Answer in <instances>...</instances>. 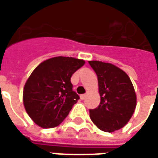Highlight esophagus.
I'll use <instances>...</instances> for the list:
<instances>
[{
	"instance_id": "obj_1",
	"label": "esophagus",
	"mask_w": 158,
	"mask_h": 158,
	"mask_svg": "<svg viewBox=\"0 0 158 158\" xmlns=\"http://www.w3.org/2000/svg\"><path fill=\"white\" fill-rule=\"evenodd\" d=\"M85 97H86V94H82V95H80V98L83 100V99H85Z\"/></svg>"
}]
</instances>
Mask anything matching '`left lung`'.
Wrapping results in <instances>:
<instances>
[{
  "mask_svg": "<svg viewBox=\"0 0 158 158\" xmlns=\"http://www.w3.org/2000/svg\"><path fill=\"white\" fill-rule=\"evenodd\" d=\"M98 76L100 104L89 110L93 124L106 132L123 128L137 106V95L131 80L119 67L110 63L90 60Z\"/></svg>",
  "mask_w": 158,
  "mask_h": 158,
  "instance_id": "1",
  "label": "left lung"
}]
</instances>
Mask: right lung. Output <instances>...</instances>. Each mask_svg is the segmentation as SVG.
I'll list each match as a JSON object with an SVG mask.
<instances>
[{
  "mask_svg": "<svg viewBox=\"0 0 158 158\" xmlns=\"http://www.w3.org/2000/svg\"><path fill=\"white\" fill-rule=\"evenodd\" d=\"M85 63L73 57H53L33 71L23 88V105L40 127H55L69 114L79 99L73 91L71 77Z\"/></svg>",
  "mask_w": 158,
  "mask_h": 158,
  "instance_id": "obj_1",
  "label": "right lung"
}]
</instances>
